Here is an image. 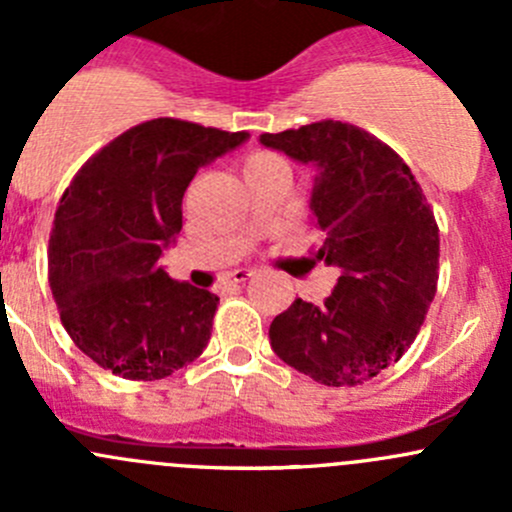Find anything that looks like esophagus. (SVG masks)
Segmentation results:
<instances>
[{"label":"esophagus","instance_id":"obj_1","mask_svg":"<svg viewBox=\"0 0 512 512\" xmlns=\"http://www.w3.org/2000/svg\"><path fill=\"white\" fill-rule=\"evenodd\" d=\"M250 277H255V272L252 270H235L230 272V282H235V285H242V282H247Z\"/></svg>","mask_w":512,"mask_h":512}]
</instances>
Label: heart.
Here are the masks:
<instances>
[{"label": "heart", "mask_w": 512, "mask_h": 512, "mask_svg": "<svg viewBox=\"0 0 512 512\" xmlns=\"http://www.w3.org/2000/svg\"><path fill=\"white\" fill-rule=\"evenodd\" d=\"M272 163H282V158L277 156V153H270V151H255L245 158V173H250V170L267 168V165H272Z\"/></svg>", "instance_id": "heart-1"}]
</instances>
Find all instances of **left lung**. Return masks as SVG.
<instances>
[{
	"instance_id": "obj_1",
	"label": "left lung",
	"mask_w": 512,
	"mask_h": 512,
	"mask_svg": "<svg viewBox=\"0 0 512 512\" xmlns=\"http://www.w3.org/2000/svg\"><path fill=\"white\" fill-rule=\"evenodd\" d=\"M260 141L319 168L312 255L344 270L324 304L294 299L272 319V349L324 386L371 381L409 352L436 294L431 205L404 158L352 123L324 118Z\"/></svg>"
}]
</instances>
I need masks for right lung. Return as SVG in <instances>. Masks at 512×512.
Masks as SVG:
<instances>
[{
	"label": "right lung",
	"mask_w": 512,
	"mask_h": 512,
	"mask_svg": "<svg viewBox=\"0 0 512 512\" xmlns=\"http://www.w3.org/2000/svg\"><path fill=\"white\" fill-rule=\"evenodd\" d=\"M245 138L153 118L106 143L64 190L49 285L64 329L101 369L156 381L208 347L220 299L173 282L158 260L183 227V195L198 168Z\"/></svg>",
	"instance_id": "right-lung-1"
}]
</instances>
